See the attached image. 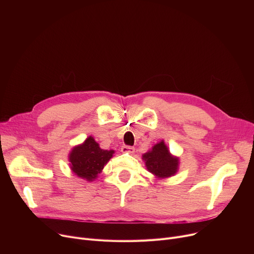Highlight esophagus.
<instances>
[{
	"instance_id": "esophagus-1",
	"label": "esophagus",
	"mask_w": 254,
	"mask_h": 254,
	"mask_svg": "<svg viewBox=\"0 0 254 254\" xmlns=\"http://www.w3.org/2000/svg\"><path fill=\"white\" fill-rule=\"evenodd\" d=\"M120 150H122V152H124V153H132V152L135 151V148L131 147V146L124 145V146H122V148H120Z\"/></svg>"
}]
</instances>
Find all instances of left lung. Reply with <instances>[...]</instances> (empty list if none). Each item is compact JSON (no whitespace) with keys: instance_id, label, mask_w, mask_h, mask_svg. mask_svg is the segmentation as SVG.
<instances>
[{"instance_id":"8db88e82","label":"left lung","mask_w":254,"mask_h":254,"mask_svg":"<svg viewBox=\"0 0 254 254\" xmlns=\"http://www.w3.org/2000/svg\"><path fill=\"white\" fill-rule=\"evenodd\" d=\"M142 157L147 170L159 179L174 176L179 168V158L170 153L164 141L155 144Z\"/></svg>"}]
</instances>
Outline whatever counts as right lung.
Returning a JSON list of instances; mask_svg holds the SVG:
<instances>
[{"instance_id": "1", "label": "right lung", "mask_w": 254, "mask_h": 254, "mask_svg": "<svg viewBox=\"0 0 254 254\" xmlns=\"http://www.w3.org/2000/svg\"><path fill=\"white\" fill-rule=\"evenodd\" d=\"M113 153L114 150L101 149L99 144L90 136L82 144L75 146L70 152L71 170L78 177L93 181L113 156Z\"/></svg>"}]
</instances>
